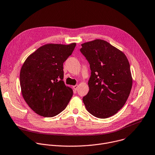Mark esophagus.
Returning <instances> with one entry per match:
<instances>
[{
    "instance_id": "34e87169",
    "label": "esophagus",
    "mask_w": 155,
    "mask_h": 155,
    "mask_svg": "<svg viewBox=\"0 0 155 155\" xmlns=\"http://www.w3.org/2000/svg\"><path fill=\"white\" fill-rule=\"evenodd\" d=\"M78 87V84H76V85H75V86H73V88H74V89L75 90V91L77 90Z\"/></svg>"
}]
</instances>
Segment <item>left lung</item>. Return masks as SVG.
I'll return each mask as SVG.
<instances>
[{"mask_svg":"<svg viewBox=\"0 0 155 155\" xmlns=\"http://www.w3.org/2000/svg\"><path fill=\"white\" fill-rule=\"evenodd\" d=\"M81 46L91 70L89 91L83 103L94 116L110 117L124 106L130 94L133 78L129 61L123 51L104 40L95 39Z\"/></svg>","mask_w":155,"mask_h":155,"instance_id":"obj_1","label":"left lung"}]
</instances>
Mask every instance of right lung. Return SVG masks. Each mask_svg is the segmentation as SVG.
I'll return each instance as SVG.
<instances>
[{"mask_svg": "<svg viewBox=\"0 0 155 155\" xmlns=\"http://www.w3.org/2000/svg\"><path fill=\"white\" fill-rule=\"evenodd\" d=\"M76 46L46 44L24 61L20 72L22 97L29 107L43 117H54L63 111L72 98L73 91L63 80V63Z\"/></svg>", "mask_w": 155, "mask_h": 155, "instance_id": "1", "label": "right lung"}]
</instances>
